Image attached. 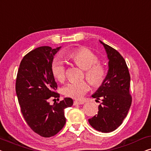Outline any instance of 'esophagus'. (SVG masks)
Instances as JSON below:
<instances>
[{"mask_svg": "<svg viewBox=\"0 0 151 151\" xmlns=\"http://www.w3.org/2000/svg\"><path fill=\"white\" fill-rule=\"evenodd\" d=\"M78 104H84V102H80V101L75 100L73 102V105H78Z\"/></svg>", "mask_w": 151, "mask_h": 151, "instance_id": "34e87169", "label": "esophagus"}]
</instances>
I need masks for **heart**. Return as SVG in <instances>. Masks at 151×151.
<instances>
[{
  "label": "heart",
  "mask_w": 151,
  "mask_h": 151,
  "mask_svg": "<svg viewBox=\"0 0 151 151\" xmlns=\"http://www.w3.org/2000/svg\"><path fill=\"white\" fill-rule=\"evenodd\" d=\"M67 57L76 65L85 70L86 78L95 87L102 85L106 78V69L102 64L98 63L96 54L86 47L75 49L67 55ZM51 72L55 79L63 82L66 77L65 63L60 58H55L51 63ZM90 88L86 81L71 82L62 88L65 96L74 99L82 98Z\"/></svg>",
  "instance_id": "heart-1"
}]
</instances>
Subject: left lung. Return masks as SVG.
Segmentation results:
<instances>
[{"label": "left lung", "mask_w": 151, "mask_h": 151, "mask_svg": "<svg viewBox=\"0 0 151 151\" xmlns=\"http://www.w3.org/2000/svg\"><path fill=\"white\" fill-rule=\"evenodd\" d=\"M100 42L106 49L109 71L104 82L92 97L102 99L98 113L88 122L93 128L102 133L115 131L122 124L132 102L130 94L131 77L125 60L117 50Z\"/></svg>", "instance_id": "left-lung-1"}]
</instances>
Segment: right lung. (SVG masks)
<instances>
[{
    "label": "right lung",
    "mask_w": 151,
    "mask_h": 151,
    "mask_svg": "<svg viewBox=\"0 0 151 151\" xmlns=\"http://www.w3.org/2000/svg\"><path fill=\"white\" fill-rule=\"evenodd\" d=\"M60 48L43 46L31 51L21 60L16 77V92L22 116L33 131L44 137L62 130L66 123L64 110L73 104L70 98L49 104L51 98L60 97L51 72L53 56Z\"/></svg>",
    "instance_id": "obj_1"
}]
</instances>
